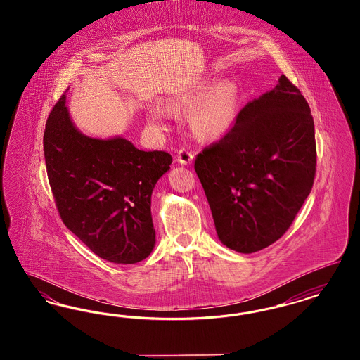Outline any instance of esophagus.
Masks as SVG:
<instances>
[{
	"mask_svg": "<svg viewBox=\"0 0 360 360\" xmlns=\"http://www.w3.org/2000/svg\"><path fill=\"white\" fill-rule=\"evenodd\" d=\"M193 156H194L193 153H190L186 148H181L176 154V160L181 165H190L191 160H193Z\"/></svg>",
	"mask_w": 360,
	"mask_h": 360,
	"instance_id": "34e87169",
	"label": "esophagus"
}]
</instances>
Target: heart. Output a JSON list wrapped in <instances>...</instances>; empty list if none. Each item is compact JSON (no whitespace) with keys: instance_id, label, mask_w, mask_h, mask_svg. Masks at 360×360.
<instances>
[{"instance_id":"1","label":"heart","mask_w":360,"mask_h":360,"mask_svg":"<svg viewBox=\"0 0 360 360\" xmlns=\"http://www.w3.org/2000/svg\"><path fill=\"white\" fill-rule=\"evenodd\" d=\"M201 102L202 104L195 109L191 117L193 129L200 136H221L231 128L235 119L238 103L236 87L231 82H223L217 87L213 85L204 86L194 93L184 96L179 101L182 105L191 106H195ZM170 115L172 110L165 105L155 103L150 108V117L156 124H162L167 117H170Z\"/></svg>"}]
</instances>
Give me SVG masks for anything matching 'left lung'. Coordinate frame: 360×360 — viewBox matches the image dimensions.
<instances>
[{"mask_svg":"<svg viewBox=\"0 0 360 360\" xmlns=\"http://www.w3.org/2000/svg\"><path fill=\"white\" fill-rule=\"evenodd\" d=\"M314 122L300 89L278 85L247 103L233 127L195 156L219 239L241 254L282 238L316 175Z\"/></svg>","mask_w":360,"mask_h":360,"instance_id":"8db88e82","label":"left lung"}]
</instances>
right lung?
<instances>
[{
    "mask_svg": "<svg viewBox=\"0 0 360 360\" xmlns=\"http://www.w3.org/2000/svg\"><path fill=\"white\" fill-rule=\"evenodd\" d=\"M65 103L66 93L52 108L43 137L60 219L96 255L119 264L137 263L154 250L151 194L169 172L172 155L141 151L124 137L86 136Z\"/></svg>",
    "mask_w": 360,
    "mask_h": 360,
    "instance_id": "add662e5",
    "label": "right lung"
}]
</instances>
